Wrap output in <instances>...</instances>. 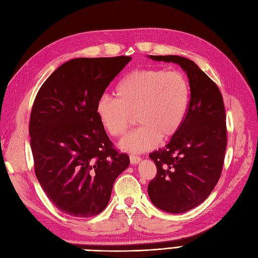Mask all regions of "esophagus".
<instances>
[{"label": "esophagus", "mask_w": 258, "mask_h": 258, "mask_svg": "<svg viewBox=\"0 0 258 258\" xmlns=\"http://www.w3.org/2000/svg\"><path fill=\"white\" fill-rule=\"evenodd\" d=\"M141 157L140 156H136V155H131L130 156V162L132 163V165H137V163H139L140 161H141Z\"/></svg>", "instance_id": "34e87169"}]
</instances>
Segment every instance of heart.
Wrapping results in <instances>:
<instances>
[{
    "label": "heart",
    "instance_id": "b5f03b06",
    "mask_svg": "<svg viewBox=\"0 0 258 258\" xmlns=\"http://www.w3.org/2000/svg\"><path fill=\"white\" fill-rule=\"evenodd\" d=\"M116 100L100 98L97 115L113 138L123 136L137 121L141 124L121 140V150L142 153L167 142L181 129L188 111L190 86L178 71L147 68L131 72L118 84Z\"/></svg>",
    "mask_w": 258,
    "mask_h": 258
}]
</instances>
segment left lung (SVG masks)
Masks as SVG:
<instances>
[{
  "mask_svg": "<svg viewBox=\"0 0 258 258\" xmlns=\"http://www.w3.org/2000/svg\"><path fill=\"white\" fill-rule=\"evenodd\" d=\"M151 58L177 63L189 80L184 122L165 147L150 154L157 173L147 186L156 207L183 213L202 204L221 177L227 146L225 105L217 85L191 60L171 54Z\"/></svg>",
  "mask_w": 258,
  "mask_h": 258,
  "instance_id": "left-lung-1",
  "label": "left lung"
}]
</instances>
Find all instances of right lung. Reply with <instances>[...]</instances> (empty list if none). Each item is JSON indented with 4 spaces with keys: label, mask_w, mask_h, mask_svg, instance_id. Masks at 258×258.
<instances>
[{
    "label": "right lung",
    "mask_w": 258,
    "mask_h": 258,
    "mask_svg": "<svg viewBox=\"0 0 258 258\" xmlns=\"http://www.w3.org/2000/svg\"><path fill=\"white\" fill-rule=\"evenodd\" d=\"M130 60H70L44 82L34 99L29 134L35 175L54 207L68 215L102 212L116 177L129 166V156L116 150L96 107Z\"/></svg>",
    "instance_id": "add662e5"
}]
</instances>
